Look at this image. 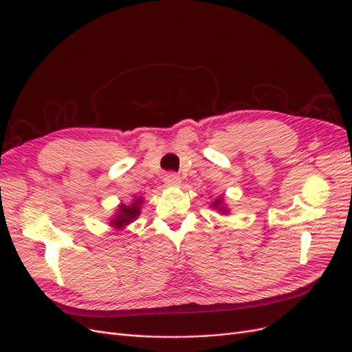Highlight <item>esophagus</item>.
Here are the masks:
<instances>
[{"instance_id":"1","label":"esophagus","mask_w":352,"mask_h":352,"mask_svg":"<svg viewBox=\"0 0 352 352\" xmlns=\"http://www.w3.org/2000/svg\"><path fill=\"white\" fill-rule=\"evenodd\" d=\"M164 184L166 187H178L181 184V178H179V175H177L174 173L166 174L164 178Z\"/></svg>"}]
</instances>
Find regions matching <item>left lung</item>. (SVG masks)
<instances>
[{"label": "left lung", "mask_w": 352, "mask_h": 352, "mask_svg": "<svg viewBox=\"0 0 352 352\" xmlns=\"http://www.w3.org/2000/svg\"><path fill=\"white\" fill-rule=\"evenodd\" d=\"M211 208H214L217 212H219L221 215H228L230 210L227 208L226 202H224V195L215 198V201L211 202Z\"/></svg>", "instance_id": "8db88e82"}]
</instances>
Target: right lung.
<instances>
[{"label":"right lung","mask_w":352,"mask_h":352,"mask_svg":"<svg viewBox=\"0 0 352 352\" xmlns=\"http://www.w3.org/2000/svg\"><path fill=\"white\" fill-rule=\"evenodd\" d=\"M142 197L138 195V197H134L133 201L129 202V204H124V202H121V204L118 206L117 208V212L111 217L109 219V226L116 228V230H124L126 226H129L131 223H134V221L140 217L141 214V206H142Z\"/></svg>","instance_id":"add662e5"}]
</instances>
